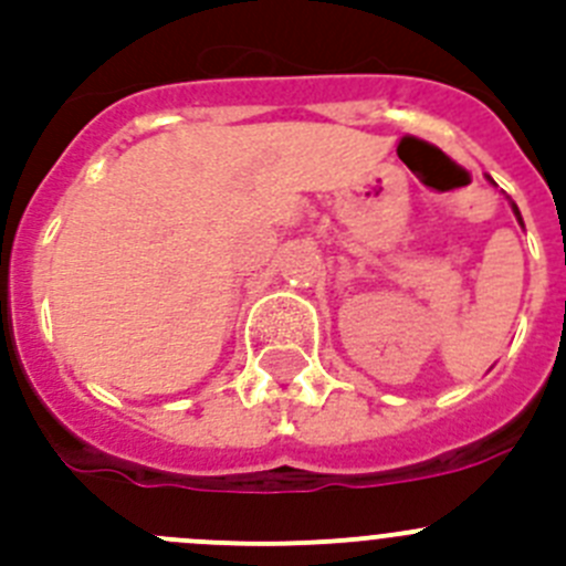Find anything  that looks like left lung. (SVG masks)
Wrapping results in <instances>:
<instances>
[{
  "label": "left lung",
  "mask_w": 566,
  "mask_h": 566,
  "mask_svg": "<svg viewBox=\"0 0 566 566\" xmlns=\"http://www.w3.org/2000/svg\"><path fill=\"white\" fill-rule=\"evenodd\" d=\"M513 212H516V218H518V221H522V214H518V207H516V203H513Z\"/></svg>",
  "instance_id": "obj_1"
}]
</instances>
